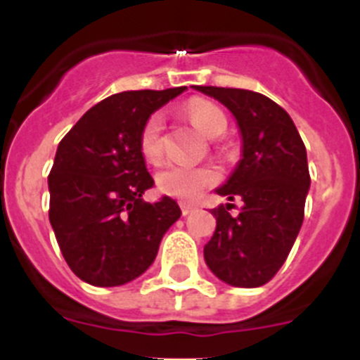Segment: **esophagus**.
Masks as SVG:
<instances>
[{
	"mask_svg": "<svg viewBox=\"0 0 360 360\" xmlns=\"http://www.w3.org/2000/svg\"><path fill=\"white\" fill-rule=\"evenodd\" d=\"M180 209H182V214L187 216L191 212L196 211V205H191V203H180Z\"/></svg>",
	"mask_w": 360,
	"mask_h": 360,
	"instance_id": "esophagus-1",
	"label": "esophagus"
}]
</instances>
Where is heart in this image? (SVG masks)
I'll return each instance as SVG.
<instances>
[{"mask_svg":"<svg viewBox=\"0 0 360 360\" xmlns=\"http://www.w3.org/2000/svg\"><path fill=\"white\" fill-rule=\"evenodd\" d=\"M186 115L203 135L216 139L227 129V117L216 104L207 101H193L186 106ZM139 149L142 157L155 162L164 151V117L162 113H151L142 124L139 133ZM218 171L212 165L186 164V162H167L158 171V189L178 200H196L203 191L218 182Z\"/></svg>","mask_w":360,"mask_h":360,"instance_id":"obj_1","label":"heart"}]
</instances>
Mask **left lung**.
Masks as SVG:
<instances>
[{
	"mask_svg": "<svg viewBox=\"0 0 360 360\" xmlns=\"http://www.w3.org/2000/svg\"><path fill=\"white\" fill-rule=\"evenodd\" d=\"M236 117L243 158L218 195L243 200L212 209L216 231L203 249L209 269L232 287H262L288 257L304 218L310 187L307 148L290 115L272 98L240 88L195 86Z\"/></svg>",
	"mask_w": 360,
	"mask_h": 360,
	"instance_id": "1",
	"label": "left lung"
}]
</instances>
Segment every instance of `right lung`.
I'll return each mask as SVG.
<instances>
[{
  "label": "right lung",
  "mask_w": 360,
  "mask_h": 360,
  "mask_svg": "<svg viewBox=\"0 0 360 360\" xmlns=\"http://www.w3.org/2000/svg\"><path fill=\"white\" fill-rule=\"evenodd\" d=\"M184 90L111 95L86 111L59 142L49 174V218L65 262L82 281L119 287L139 278L182 214L167 196L157 203L142 198L153 178L139 133L153 111Z\"/></svg>",
  "instance_id": "obj_1"
}]
</instances>
